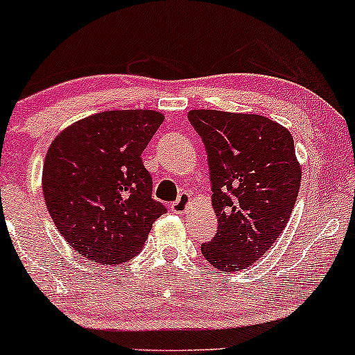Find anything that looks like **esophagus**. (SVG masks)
Returning <instances> with one entry per match:
<instances>
[{
  "label": "esophagus",
  "instance_id": "34e87169",
  "mask_svg": "<svg viewBox=\"0 0 355 355\" xmlns=\"http://www.w3.org/2000/svg\"><path fill=\"white\" fill-rule=\"evenodd\" d=\"M191 196L184 192V194L179 196V199L171 205V210L174 214H186L189 210V205H191Z\"/></svg>",
  "mask_w": 355,
  "mask_h": 355
}]
</instances>
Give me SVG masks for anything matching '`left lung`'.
Wrapping results in <instances>:
<instances>
[{
    "instance_id": "obj_1",
    "label": "left lung",
    "mask_w": 355,
    "mask_h": 355,
    "mask_svg": "<svg viewBox=\"0 0 355 355\" xmlns=\"http://www.w3.org/2000/svg\"><path fill=\"white\" fill-rule=\"evenodd\" d=\"M189 122L205 145L211 205L218 228L202 254L214 268H250L284 232L302 169L287 128L256 114L189 110Z\"/></svg>"
}]
</instances>
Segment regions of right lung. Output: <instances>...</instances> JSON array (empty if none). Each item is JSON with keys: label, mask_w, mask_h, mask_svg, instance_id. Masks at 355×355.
Masks as SVG:
<instances>
[{"label": "right lung", "mask_w": 355, "mask_h": 355, "mask_svg": "<svg viewBox=\"0 0 355 355\" xmlns=\"http://www.w3.org/2000/svg\"><path fill=\"white\" fill-rule=\"evenodd\" d=\"M163 121L156 110H107L52 141L42 171L45 205L80 256L98 264L130 261L166 211L151 199L153 181L141 161Z\"/></svg>", "instance_id": "right-lung-1"}]
</instances>
